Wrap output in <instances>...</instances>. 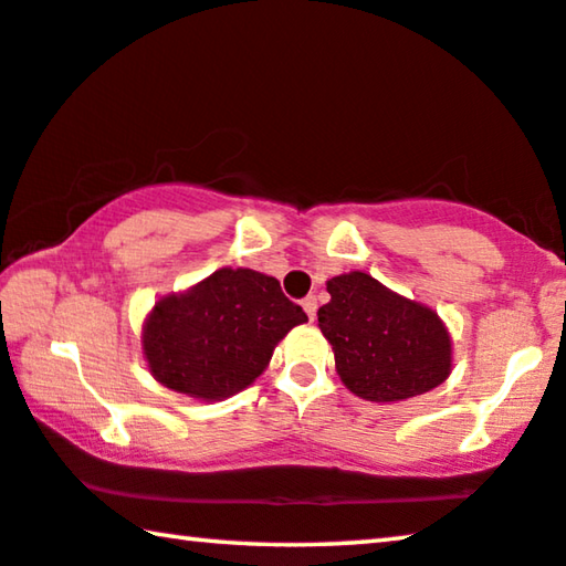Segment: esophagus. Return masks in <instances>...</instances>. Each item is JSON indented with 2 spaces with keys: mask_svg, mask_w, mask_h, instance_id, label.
Segmentation results:
<instances>
[{
  "mask_svg": "<svg viewBox=\"0 0 566 566\" xmlns=\"http://www.w3.org/2000/svg\"><path fill=\"white\" fill-rule=\"evenodd\" d=\"M302 307H305V312H307V317H310V319H315V315H317V300L312 297V294H310V297L302 300Z\"/></svg>",
  "mask_w": 566,
  "mask_h": 566,
  "instance_id": "34e87169",
  "label": "esophagus"
}]
</instances>
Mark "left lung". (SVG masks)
I'll return each instance as SVG.
<instances>
[{
    "label": "left lung",
    "instance_id": "obj_1",
    "mask_svg": "<svg viewBox=\"0 0 566 566\" xmlns=\"http://www.w3.org/2000/svg\"><path fill=\"white\" fill-rule=\"evenodd\" d=\"M327 292L319 331L333 345L340 381L360 399H411L450 376L452 343L437 312L364 272L333 276Z\"/></svg>",
    "mask_w": 566,
    "mask_h": 566
}]
</instances>
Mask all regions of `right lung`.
<instances>
[{
	"label": "right lung",
	"instance_id": "add662e5",
	"mask_svg": "<svg viewBox=\"0 0 566 566\" xmlns=\"http://www.w3.org/2000/svg\"><path fill=\"white\" fill-rule=\"evenodd\" d=\"M305 319L274 276L218 269L190 292L159 300L142 345L159 384L216 401L247 389L269 366L276 343Z\"/></svg>",
	"mask_w": 566,
	"mask_h": 566
}]
</instances>
